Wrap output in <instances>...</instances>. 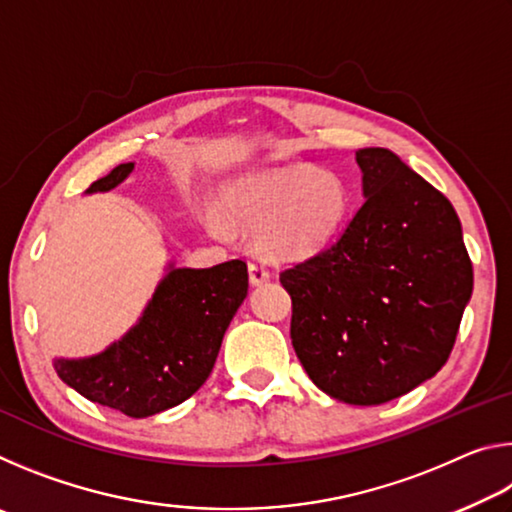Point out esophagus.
<instances>
[{"label": "esophagus", "mask_w": 512, "mask_h": 512, "mask_svg": "<svg viewBox=\"0 0 512 512\" xmlns=\"http://www.w3.org/2000/svg\"><path fill=\"white\" fill-rule=\"evenodd\" d=\"M248 275H250V284H253V287H262V284L271 280V273H268L266 268L257 262L248 264Z\"/></svg>", "instance_id": "34e87169"}]
</instances>
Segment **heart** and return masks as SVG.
<instances>
[{
    "instance_id": "b5f03b06",
    "label": "heart",
    "mask_w": 512,
    "mask_h": 512,
    "mask_svg": "<svg viewBox=\"0 0 512 512\" xmlns=\"http://www.w3.org/2000/svg\"><path fill=\"white\" fill-rule=\"evenodd\" d=\"M354 194L336 171L282 167L237 180L225 194V212L235 223L257 230L259 244L277 259H305L339 235L352 212ZM214 235L228 225L219 212H207Z\"/></svg>"
}]
</instances>
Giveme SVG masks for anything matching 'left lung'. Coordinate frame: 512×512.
Segmentation results:
<instances>
[{
	"mask_svg": "<svg viewBox=\"0 0 512 512\" xmlns=\"http://www.w3.org/2000/svg\"><path fill=\"white\" fill-rule=\"evenodd\" d=\"M363 205L323 253L280 273L291 343L334 400L372 406L431 379L472 298L452 203L388 149H359Z\"/></svg>",
	"mask_w": 512,
	"mask_h": 512,
	"instance_id": "obj_1",
	"label": "left lung"
}]
</instances>
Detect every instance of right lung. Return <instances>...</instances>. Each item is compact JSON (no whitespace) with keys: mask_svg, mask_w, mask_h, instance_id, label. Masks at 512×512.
Instances as JSON below:
<instances>
[{"mask_svg":"<svg viewBox=\"0 0 512 512\" xmlns=\"http://www.w3.org/2000/svg\"><path fill=\"white\" fill-rule=\"evenodd\" d=\"M124 162L85 194L110 192L131 176ZM248 296L241 259L212 268L167 266L137 323L106 350L83 359H54L58 377L90 402L149 418L192 397L219 357L232 316Z\"/></svg>","mask_w":512,"mask_h":512,"instance_id":"obj_1","label":"right lung"}]
</instances>
